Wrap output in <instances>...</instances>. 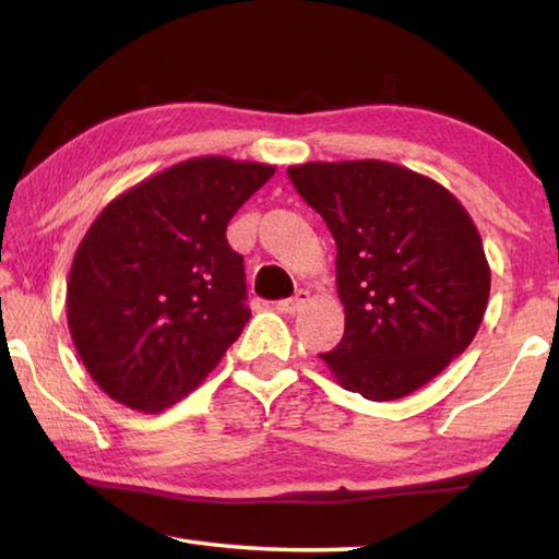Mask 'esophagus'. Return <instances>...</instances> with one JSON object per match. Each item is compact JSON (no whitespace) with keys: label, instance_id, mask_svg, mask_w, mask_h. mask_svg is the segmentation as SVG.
Returning <instances> with one entry per match:
<instances>
[{"label":"esophagus","instance_id":"esophagus-1","mask_svg":"<svg viewBox=\"0 0 559 559\" xmlns=\"http://www.w3.org/2000/svg\"><path fill=\"white\" fill-rule=\"evenodd\" d=\"M307 302H310V293L298 290L293 295V298L281 300L276 307H278V312H283V314H295V312H300Z\"/></svg>","mask_w":559,"mask_h":559}]
</instances>
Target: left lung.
Segmentation results:
<instances>
[{"instance_id":"left-lung-1","label":"left lung","mask_w":559,"mask_h":559,"mask_svg":"<svg viewBox=\"0 0 559 559\" xmlns=\"http://www.w3.org/2000/svg\"><path fill=\"white\" fill-rule=\"evenodd\" d=\"M336 240L346 331L322 358L370 401L413 394L471 346L490 295L483 240L459 199L384 160L288 168Z\"/></svg>"}]
</instances>
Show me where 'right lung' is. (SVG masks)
I'll use <instances>...</instances> for the list:
<instances>
[{
  "instance_id": "1",
  "label": "right lung",
  "mask_w": 559,
  "mask_h": 559,
  "mask_svg": "<svg viewBox=\"0 0 559 559\" xmlns=\"http://www.w3.org/2000/svg\"><path fill=\"white\" fill-rule=\"evenodd\" d=\"M273 165L204 156L110 201L74 254L67 322L110 399L158 413L194 391L249 319L225 228Z\"/></svg>"
}]
</instances>
